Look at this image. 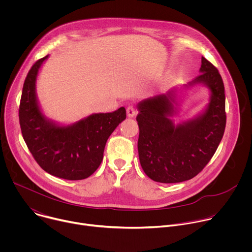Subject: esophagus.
Returning a JSON list of instances; mask_svg holds the SVG:
<instances>
[{
    "instance_id": "1",
    "label": "esophagus",
    "mask_w": 252,
    "mask_h": 252,
    "mask_svg": "<svg viewBox=\"0 0 252 252\" xmlns=\"http://www.w3.org/2000/svg\"><path fill=\"white\" fill-rule=\"evenodd\" d=\"M126 114H127V116L130 117V118L134 117V115H135V107H134L133 105H128V106L126 107Z\"/></svg>"
}]
</instances>
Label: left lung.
Listing matches in <instances>:
<instances>
[{"mask_svg":"<svg viewBox=\"0 0 252 252\" xmlns=\"http://www.w3.org/2000/svg\"><path fill=\"white\" fill-rule=\"evenodd\" d=\"M200 71L192 84H205L211 92L210 102L201 117L174 126L168 119L174 112L169 94L138 103L139 161L155 182L175 184L191 179L209 162L223 136L226 113L222 78L203 57Z\"/></svg>","mask_w":252,"mask_h":252,"instance_id":"obj_1","label":"left lung"}]
</instances>
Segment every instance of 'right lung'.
Here are the masks:
<instances>
[{"mask_svg":"<svg viewBox=\"0 0 252 252\" xmlns=\"http://www.w3.org/2000/svg\"><path fill=\"white\" fill-rule=\"evenodd\" d=\"M48 56L35 62L24 83L19 120L26 145L34 160L48 173L68 181L92 175L101 163L107 138L126 118L125 107L94 114L68 126H58L42 115L34 84Z\"/></svg>","mask_w":252,"mask_h":252,"instance_id":"1","label":"right lung"}]
</instances>
